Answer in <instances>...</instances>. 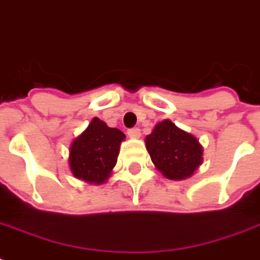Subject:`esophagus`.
<instances>
[{
	"label": "esophagus",
	"instance_id": "1",
	"mask_svg": "<svg viewBox=\"0 0 260 260\" xmlns=\"http://www.w3.org/2000/svg\"><path fill=\"white\" fill-rule=\"evenodd\" d=\"M140 129H139V128H132V129H129L128 131V136H129V138H132V139H139L140 138Z\"/></svg>",
	"mask_w": 260,
	"mask_h": 260
}]
</instances>
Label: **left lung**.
<instances>
[{"instance_id":"left-lung-1","label":"left lung","mask_w":260,"mask_h":260,"mask_svg":"<svg viewBox=\"0 0 260 260\" xmlns=\"http://www.w3.org/2000/svg\"><path fill=\"white\" fill-rule=\"evenodd\" d=\"M146 148L155 167L171 181H183L204 162V148L194 135L163 120L146 136Z\"/></svg>"}]
</instances>
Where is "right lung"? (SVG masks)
<instances>
[{
  "label": "right lung",
  "mask_w": 260,
  "mask_h": 260,
  "mask_svg": "<svg viewBox=\"0 0 260 260\" xmlns=\"http://www.w3.org/2000/svg\"><path fill=\"white\" fill-rule=\"evenodd\" d=\"M125 135L98 117L91 118L82 134L71 142L69 166L75 178L93 185L105 183L112 175Z\"/></svg>",
  "instance_id": "1"
}]
</instances>
